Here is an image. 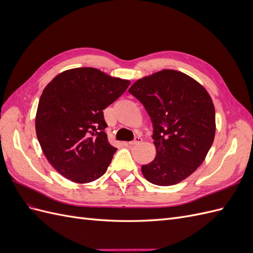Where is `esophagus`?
<instances>
[{"label":"esophagus","instance_id":"1","mask_svg":"<svg viewBox=\"0 0 253 253\" xmlns=\"http://www.w3.org/2000/svg\"><path fill=\"white\" fill-rule=\"evenodd\" d=\"M142 141V138L141 137H136V138L133 140V141H129V142H127V144L128 145H135V144H138V143H140Z\"/></svg>","mask_w":253,"mask_h":253}]
</instances>
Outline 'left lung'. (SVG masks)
I'll use <instances>...</instances> for the list:
<instances>
[{
  "label": "left lung",
  "instance_id": "obj_1",
  "mask_svg": "<svg viewBox=\"0 0 253 253\" xmlns=\"http://www.w3.org/2000/svg\"><path fill=\"white\" fill-rule=\"evenodd\" d=\"M153 124L156 156L141 167L157 186L176 185L205 160L215 135V110L208 91L190 76L164 70L137 80L128 89Z\"/></svg>",
  "mask_w": 253,
  "mask_h": 253
}]
</instances>
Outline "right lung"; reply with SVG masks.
Returning <instances> with one entry per match:
<instances>
[{"instance_id": "add662e5", "label": "right lung", "mask_w": 253, "mask_h": 253, "mask_svg": "<svg viewBox=\"0 0 253 253\" xmlns=\"http://www.w3.org/2000/svg\"><path fill=\"white\" fill-rule=\"evenodd\" d=\"M128 85L97 68L78 67L60 73L44 88L36 133L45 157L65 178L86 183L108 170L117 149L104 131L103 110Z\"/></svg>"}]
</instances>
